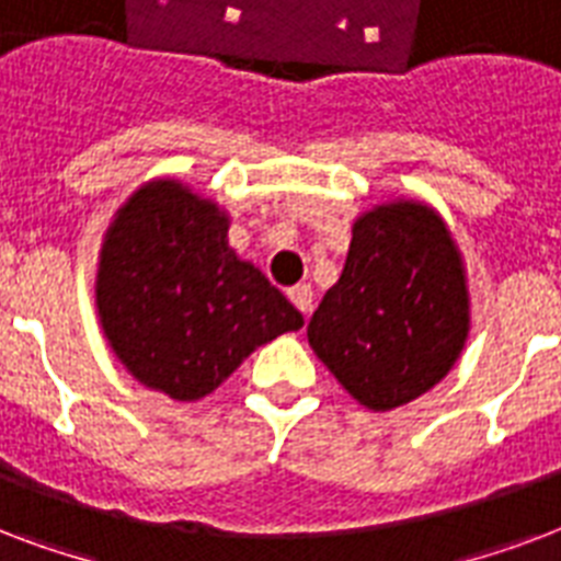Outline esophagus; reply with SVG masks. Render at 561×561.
<instances>
[{
  "label": "esophagus",
  "instance_id": "obj_1",
  "mask_svg": "<svg viewBox=\"0 0 561 561\" xmlns=\"http://www.w3.org/2000/svg\"><path fill=\"white\" fill-rule=\"evenodd\" d=\"M289 301L295 304V307H298V310L304 312V316H307V312L312 310V289H310V284H298V286H293V289H289Z\"/></svg>",
  "mask_w": 561,
  "mask_h": 561
}]
</instances>
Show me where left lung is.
<instances>
[{"label":"left lung","mask_w":561,"mask_h":561,"mask_svg":"<svg viewBox=\"0 0 561 561\" xmlns=\"http://www.w3.org/2000/svg\"><path fill=\"white\" fill-rule=\"evenodd\" d=\"M307 336L368 410H394L433 389L468 336L466 275L445 221L410 202L366 213Z\"/></svg>","instance_id":"1"}]
</instances>
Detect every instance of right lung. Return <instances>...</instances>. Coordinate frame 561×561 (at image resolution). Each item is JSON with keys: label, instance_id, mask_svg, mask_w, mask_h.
Instances as JSON below:
<instances>
[{"label": "right lung", "instance_id": "add662e5", "mask_svg": "<svg viewBox=\"0 0 561 561\" xmlns=\"http://www.w3.org/2000/svg\"><path fill=\"white\" fill-rule=\"evenodd\" d=\"M216 204L175 181L131 195L107 231L99 316L116 357L175 401L210 394L304 316L228 245Z\"/></svg>", "mask_w": 561, "mask_h": 561}]
</instances>
